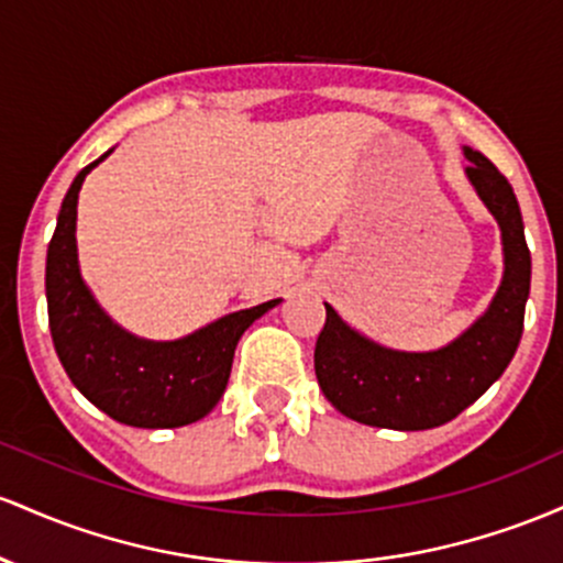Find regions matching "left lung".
Listing matches in <instances>:
<instances>
[{
	"mask_svg": "<svg viewBox=\"0 0 563 563\" xmlns=\"http://www.w3.org/2000/svg\"><path fill=\"white\" fill-rule=\"evenodd\" d=\"M468 178L503 231L505 276L489 311L454 343L431 353L388 351L353 332L332 306L313 351L316 377L334 409L364 426L426 431L471 407L503 375L523 332L532 279L519 201L500 169L465 148Z\"/></svg>",
	"mask_w": 563,
	"mask_h": 563,
	"instance_id": "obj_1",
	"label": "left lung"
}]
</instances>
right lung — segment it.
Returning a JSON list of instances; mask_svg holds the SVG:
<instances>
[{"mask_svg":"<svg viewBox=\"0 0 563 563\" xmlns=\"http://www.w3.org/2000/svg\"><path fill=\"white\" fill-rule=\"evenodd\" d=\"M109 154L87 164L63 199L44 274L49 332L66 375L109 418L135 428H180L220 401L239 338L279 300L223 316L175 343L137 340L113 324L81 282L74 236L81 183Z\"/></svg>","mask_w":563,"mask_h":563,"instance_id":"1","label":"right lung"}]
</instances>
